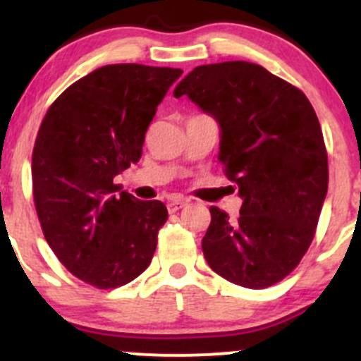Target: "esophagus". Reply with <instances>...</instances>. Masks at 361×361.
<instances>
[{
	"instance_id": "esophagus-1",
	"label": "esophagus",
	"mask_w": 361,
	"mask_h": 361,
	"mask_svg": "<svg viewBox=\"0 0 361 361\" xmlns=\"http://www.w3.org/2000/svg\"><path fill=\"white\" fill-rule=\"evenodd\" d=\"M187 204H188V199L174 197V199H171L169 202H167V211H169V213H174V211L181 209V207H185Z\"/></svg>"
}]
</instances>
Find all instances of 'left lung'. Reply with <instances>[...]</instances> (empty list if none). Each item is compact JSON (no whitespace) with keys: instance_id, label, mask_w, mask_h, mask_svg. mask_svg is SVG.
I'll list each match as a JSON object with an SVG mask.
<instances>
[{"instance_id":"left-lung-1","label":"left lung","mask_w":361,"mask_h":361,"mask_svg":"<svg viewBox=\"0 0 361 361\" xmlns=\"http://www.w3.org/2000/svg\"><path fill=\"white\" fill-rule=\"evenodd\" d=\"M181 96L220 123L218 157L243 197L235 220L209 207L206 262L234 285H276L311 246L329 188L314 108L300 89L246 61L197 66L174 89Z\"/></svg>"}]
</instances>
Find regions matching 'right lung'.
Wrapping results in <instances>:
<instances>
[{
  "mask_svg": "<svg viewBox=\"0 0 361 361\" xmlns=\"http://www.w3.org/2000/svg\"><path fill=\"white\" fill-rule=\"evenodd\" d=\"M181 69L108 64L69 85L47 111L32 148V197L61 264L99 290L150 265L167 220L160 201L118 192L113 178L137 162L160 101Z\"/></svg>",
  "mask_w": 361,
  "mask_h": 361,
  "instance_id": "obj_1",
  "label": "right lung"
}]
</instances>
